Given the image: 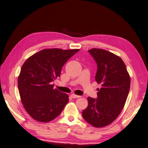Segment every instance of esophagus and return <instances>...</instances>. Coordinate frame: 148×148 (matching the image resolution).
Segmentation results:
<instances>
[{
  "instance_id": "1",
  "label": "esophagus",
  "mask_w": 148,
  "mask_h": 148,
  "mask_svg": "<svg viewBox=\"0 0 148 148\" xmlns=\"http://www.w3.org/2000/svg\"><path fill=\"white\" fill-rule=\"evenodd\" d=\"M71 98H79V95H75V94H74V93H72V94L71 95Z\"/></svg>"
}]
</instances>
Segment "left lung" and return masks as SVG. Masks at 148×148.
Masks as SVG:
<instances>
[{"label": "left lung", "instance_id": "8db88e82", "mask_svg": "<svg viewBox=\"0 0 148 148\" xmlns=\"http://www.w3.org/2000/svg\"><path fill=\"white\" fill-rule=\"evenodd\" d=\"M97 64L95 81L101 84L96 99L88 97V107L82 112L86 122L95 127L111 124L122 109L127 98L130 77L121 57L105 50H88Z\"/></svg>", "mask_w": 148, "mask_h": 148}]
</instances>
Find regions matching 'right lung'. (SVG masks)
Returning <instances> with one entry per match:
<instances>
[{
    "instance_id": "right-lung-1",
    "label": "right lung",
    "mask_w": 148,
    "mask_h": 148,
    "mask_svg": "<svg viewBox=\"0 0 148 148\" xmlns=\"http://www.w3.org/2000/svg\"><path fill=\"white\" fill-rule=\"evenodd\" d=\"M79 49H44L23 64L18 78L22 104L32 119L39 122L53 121L62 113L69 95L54 89L53 82L60 76L64 64Z\"/></svg>"
}]
</instances>
